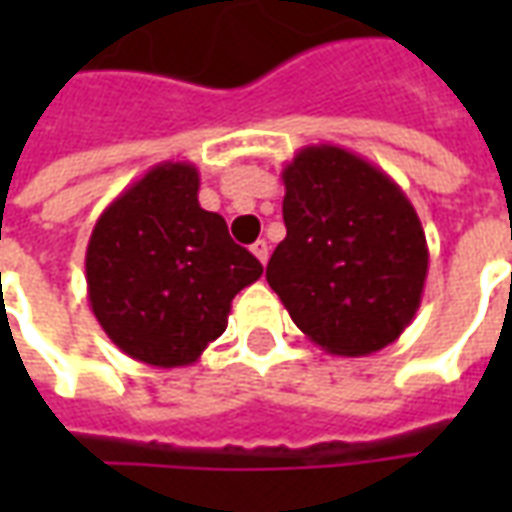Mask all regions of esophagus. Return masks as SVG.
<instances>
[{
	"instance_id": "obj_1",
	"label": "esophagus",
	"mask_w": 512,
	"mask_h": 512,
	"mask_svg": "<svg viewBox=\"0 0 512 512\" xmlns=\"http://www.w3.org/2000/svg\"><path fill=\"white\" fill-rule=\"evenodd\" d=\"M252 255H255L260 263H266V260H268V244H266V241H255V244H252Z\"/></svg>"
}]
</instances>
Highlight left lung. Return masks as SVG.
Returning <instances> with one entry per match:
<instances>
[{"instance_id":"left-lung-1","label":"left lung","mask_w":512,"mask_h":512,"mask_svg":"<svg viewBox=\"0 0 512 512\" xmlns=\"http://www.w3.org/2000/svg\"><path fill=\"white\" fill-rule=\"evenodd\" d=\"M288 235L266 279L293 323L334 356L376 354L414 321L428 241L384 169L337 145H310L282 169Z\"/></svg>"}]
</instances>
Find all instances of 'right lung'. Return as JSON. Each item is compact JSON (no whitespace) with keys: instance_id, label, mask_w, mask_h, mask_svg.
I'll return each mask as SVG.
<instances>
[{"instance_id":"1","label":"right lung","mask_w":512,"mask_h":512,"mask_svg":"<svg viewBox=\"0 0 512 512\" xmlns=\"http://www.w3.org/2000/svg\"><path fill=\"white\" fill-rule=\"evenodd\" d=\"M189 161L147 169L109 202L87 244V299L112 343L150 367H186L222 337L235 293L263 266L197 200Z\"/></svg>"}]
</instances>
